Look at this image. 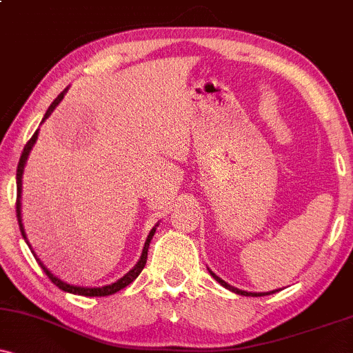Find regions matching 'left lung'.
Listing matches in <instances>:
<instances>
[{
    "instance_id": "left-lung-1",
    "label": "left lung",
    "mask_w": 353,
    "mask_h": 353,
    "mask_svg": "<svg viewBox=\"0 0 353 353\" xmlns=\"http://www.w3.org/2000/svg\"><path fill=\"white\" fill-rule=\"evenodd\" d=\"M209 270V274L212 275L214 279H216V281L221 283L222 287H225V289H229V290H232V292H236V294H239V295H252V297H262V295H270V294H274V292H277V290H272V292H245V290H241V289H236V287H232V285H229L228 282H224L222 281V279H219L216 274L212 272V270L210 269H208Z\"/></svg>"
}]
</instances>
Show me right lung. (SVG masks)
I'll return each instance as SVG.
<instances>
[{
  "label": "right lung",
  "mask_w": 353,
  "mask_h": 353,
  "mask_svg": "<svg viewBox=\"0 0 353 353\" xmlns=\"http://www.w3.org/2000/svg\"><path fill=\"white\" fill-rule=\"evenodd\" d=\"M64 94H66V89H64V91L61 92V94L58 96V98H56L54 101H52L51 106L48 108L46 114H44V117H43V123H44V121L48 119V117H50V114H51L52 111H54V108L58 106V104L61 103V101H63ZM38 132H39V131H38V129H36V132L33 134V137H31V139L28 141V143H26V145H24L23 154H21V157H19V163H18V171H16V190H18V194H16V216H18L19 230H21V236L24 237V241H26V244H28V245H30V242H28V239H26V232H24L23 222H21V188H23V171H24V164H26V161H28V156H30V151H31V149H33V145H34V143H36V139H38ZM154 232H156V228H152L151 232H149L148 239H145V244H144L143 254H141L139 262H137V264H136L134 267H132V269L129 270L128 274L124 275V277H121L119 281L114 282V283H111V285H104V287H79V285H71V283H66V282L59 281L58 277H54V275H52V274L50 272V270H48L46 267L43 265V262L39 261L38 257H36V261H38V264L41 265V269L44 270V274H46L48 277H50V281H51L52 283H54L56 287H59L61 290H64V292L76 294V295H84V297H106V295H112V294L119 292V290H121V289H124V287H128L129 283H131L132 281H134V279L137 277V275H139L141 272H143V269H144L145 262H148V249H149V242H151V239H152V236H154ZM30 249H31V245H30Z\"/></svg>",
  "instance_id": "1"
}]
</instances>
